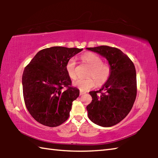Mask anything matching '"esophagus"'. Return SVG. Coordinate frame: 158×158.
<instances>
[{
  "label": "esophagus",
  "instance_id": "34e87169",
  "mask_svg": "<svg viewBox=\"0 0 158 158\" xmlns=\"http://www.w3.org/2000/svg\"><path fill=\"white\" fill-rule=\"evenodd\" d=\"M84 94H85V93H84V92L80 91V93H79V95H84Z\"/></svg>",
  "mask_w": 158,
  "mask_h": 158
}]
</instances>
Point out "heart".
<instances>
[{
  "instance_id": "heart-1",
  "label": "heart",
  "mask_w": 158,
  "mask_h": 158,
  "mask_svg": "<svg viewBox=\"0 0 158 158\" xmlns=\"http://www.w3.org/2000/svg\"><path fill=\"white\" fill-rule=\"evenodd\" d=\"M81 58L90 68L87 75L90 78L77 80L73 82L74 86L81 91H87L95 86L96 82L98 84L102 85L108 81L111 75V68L109 63H103L102 58L94 53H86L82 55ZM65 68L69 78L73 80L76 79V60L74 58H71L68 61Z\"/></svg>"
}]
</instances>
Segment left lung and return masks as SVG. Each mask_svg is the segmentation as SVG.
<instances>
[{
	"label": "left lung",
	"instance_id": "obj_1",
	"mask_svg": "<svg viewBox=\"0 0 158 158\" xmlns=\"http://www.w3.org/2000/svg\"><path fill=\"white\" fill-rule=\"evenodd\" d=\"M87 49L105 57L111 68L110 77L102 89L89 92L92 102L86 106L88 116L102 127H111L129 114L137 96V74L130 58L115 47L100 46Z\"/></svg>",
	"mask_w": 158,
	"mask_h": 158
}]
</instances>
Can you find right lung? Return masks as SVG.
I'll list each match as a JSON object with an SVG mask.
<instances>
[{
    "label": "right lung",
    "mask_w": 158,
    "mask_h": 158,
    "mask_svg": "<svg viewBox=\"0 0 158 158\" xmlns=\"http://www.w3.org/2000/svg\"><path fill=\"white\" fill-rule=\"evenodd\" d=\"M82 50L47 48L37 52L26 66L22 75L23 99L28 112L40 123L57 127L69 118L79 90L72 86L65 67L68 61Z\"/></svg>",
    "instance_id": "right-lung-1"
}]
</instances>
